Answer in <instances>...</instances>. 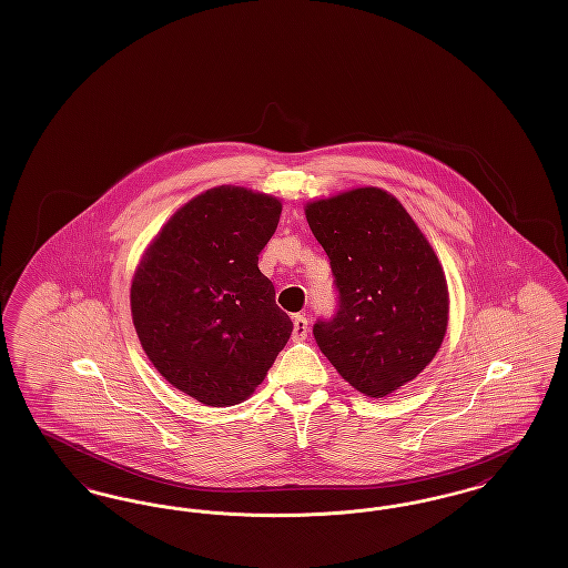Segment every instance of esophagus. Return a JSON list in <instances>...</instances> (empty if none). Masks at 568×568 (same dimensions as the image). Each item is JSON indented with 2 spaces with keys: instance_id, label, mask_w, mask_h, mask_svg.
I'll list each match as a JSON object with an SVG mask.
<instances>
[{
  "instance_id": "1",
  "label": "esophagus",
  "mask_w": 568,
  "mask_h": 568,
  "mask_svg": "<svg viewBox=\"0 0 568 568\" xmlns=\"http://www.w3.org/2000/svg\"><path fill=\"white\" fill-rule=\"evenodd\" d=\"M306 334H308V322H306V317H304V315H296V320H294V332H292V341H294V343H300V341H304V338H306Z\"/></svg>"
}]
</instances>
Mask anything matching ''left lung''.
<instances>
[{
  "label": "left lung",
  "mask_w": 568,
  "mask_h": 568,
  "mask_svg": "<svg viewBox=\"0 0 568 568\" xmlns=\"http://www.w3.org/2000/svg\"><path fill=\"white\" fill-rule=\"evenodd\" d=\"M338 292L315 341L357 392L383 398L417 377L440 349L449 294L433 246L387 191L359 187L304 209Z\"/></svg>",
  "instance_id": "left-lung-1"
}]
</instances>
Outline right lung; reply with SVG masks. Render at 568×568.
Masks as SVG:
<instances>
[{
  "label": "right lung",
  "mask_w": 568,
  "mask_h": 568,
  "mask_svg": "<svg viewBox=\"0 0 568 568\" xmlns=\"http://www.w3.org/2000/svg\"><path fill=\"white\" fill-rule=\"evenodd\" d=\"M278 216L272 195L213 187L170 216L135 268L140 345L170 385L202 405L246 400L292 336L257 268Z\"/></svg>",
  "instance_id": "obj_1"
}]
</instances>
